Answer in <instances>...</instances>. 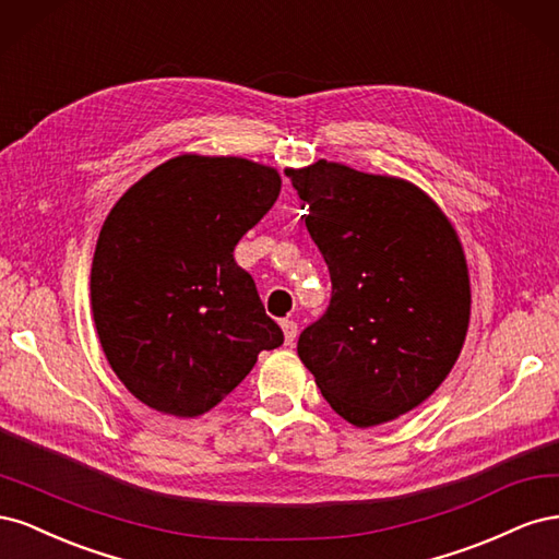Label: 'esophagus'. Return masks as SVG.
Here are the masks:
<instances>
[{
	"instance_id": "1",
	"label": "esophagus",
	"mask_w": 559,
	"mask_h": 559,
	"mask_svg": "<svg viewBox=\"0 0 559 559\" xmlns=\"http://www.w3.org/2000/svg\"><path fill=\"white\" fill-rule=\"evenodd\" d=\"M282 331H284V343L292 345L296 341V335H298V324H296L294 319H284L282 321Z\"/></svg>"
}]
</instances>
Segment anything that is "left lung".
<instances>
[{
  "label": "left lung",
  "instance_id": "obj_1",
  "mask_svg": "<svg viewBox=\"0 0 559 559\" xmlns=\"http://www.w3.org/2000/svg\"><path fill=\"white\" fill-rule=\"evenodd\" d=\"M331 273L326 314L298 357L331 408L354 427L425 403L460 359L471 280L460 235L408 179L317 160L286 170Z\"/></svg>",
  "mask_w": 559,
  "mask_h": 559
}]
</instances>
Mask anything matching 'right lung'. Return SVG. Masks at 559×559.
Masks as SVG:
<instances>
[{
	"label": "right lung",
	"mask_w": 559,
	"mask_h": 559,
	"mask_svg": "<svg viewBox=\"0 0 559 559\" xmlns=\"http://www.w3.org/2000/svg\"><path fill=\"white\" fill-rule=\"evenodd\" d=\"M280 189L270 165L183 154L134 181L107 214L91 267L93 321L111 370L148 408L205 415L263 349L284 343L233 259Z\"/></svg>",
	"instance_id": "add662e5"
}]
</instances>
